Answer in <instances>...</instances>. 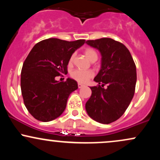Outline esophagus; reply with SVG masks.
<instances>
[{
    "label": "esophagus",
    "instance_id": "esophagus-1",
    "mask_svg": "<svg viewBox=\"0 0 160 160\" xmlns=\"http://www.w3.org/2000/svg\"><path fill=\"white\" fill-rule=\"evenodd\" d=\"M83 86H85V85H83V84L82 83H78V88H82L83 87Z\"/></svg>",
    "mask_w": 160,
    "mask_h": 160
}]
</instances>
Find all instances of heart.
Returning <instances> with one entry per match:
<instances>
[{"label": "heart", "instance_id": "b5f03b06", "mask_svg": "<svg viewBox=\"0 0 160 160\" xmlns=\"http://www.w3.org/2000/svg\"><path fill=\"white\" fill-rule=\"evenodd\" d=\"M84 53H85L86 56L89 58L90 61L93 60L94 58H98V55L97 52H95V49L92 48H86L84 50ZM74 55H72L70 57L69 62L72 63L74 61ZM94 75V72L90 70H87V71H83V70H75L71 73V76L74 80H77L79 82H86L89 80L91 78H92Z\"/></svg>", "mask_w": 160, "mask_h": 160}]
</instances>
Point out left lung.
I'll return each mask as SVG.
<instances>
[{"mask_svg":"<svg viewBox=\"0 0 160 160\" xmlns=\"http://www.w3.org/2000/svg\"><path fill=\"white\" fill-rule=\"evenodd\" d=\"M102 56L101 69L94 81L102 86H91L92 95L86 111L92 120L109 124L118 120L129 105L137 80L136 67L126 46L111 38L87 40ZM104 85L108 87L103 88Z\"/></svg>","mask_w":160,"mask_h":160,"instance_id":"obj_1","label":"left lung"}]
</instances>
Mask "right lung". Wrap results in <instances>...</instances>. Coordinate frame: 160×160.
<instances>
[{"mask_svg": "<svg viewBox=\"0 0 160 160\" xmlns=\"http://www.w3.org/2000/svg\"><path fill=\"white\" fill-rule=\"evenodd\" d=\"M85 41L49 38L34 45L29 52L22 68L21 90L25 107L36 120L52 121L65 110L78 82L71 78L59 82L56 77L68 73L70 57Z\"/></svg>", "mask_w": 160, "mask_h": 160, "instance_id": "right-lung-1", "label": "right lung"}]
</instances>
